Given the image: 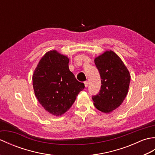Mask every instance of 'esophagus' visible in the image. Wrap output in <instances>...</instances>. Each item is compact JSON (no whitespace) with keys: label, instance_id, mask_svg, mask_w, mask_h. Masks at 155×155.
I'll return each instance as SVG.
<instances>
[{"label":"esophagus","instance_id":"obj_1","mask_svg":"<svg viewBox=\"0 0 155 155\" xmlns=\"http://www.w3.org/2000/svg\"><path fill=\"white\" fill-rule=\"evenodd\" d=\"M88 85V81H85L84 82V86L86 87H87Z\"/></svg>","mask_w":155,"mask_h":155}]
</instances>
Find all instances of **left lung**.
<instances>
[{
  "label": "left lung",
  "instance_id": "left-lung-1",
  "mask_svg": "<svg viewBox=\"0 0 155 155\" xmlns=\"http://www.w3.org/2000/svg\"><path fill=\"white\" fill-rule=\"evenodd\" d=\"M94 63L102 84L99 93L92 98L98 110L109 113L123 103L129 88L130 75L120 57L112 51L95 58Z\"/></svg>",
  "mask_w": 155,
  "mask_h": 155
}]
</instances>
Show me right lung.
<instances>
[{
  "label": "right lung",
  "instance_id": "1",
  "mask_svg": "<svg viewBox=\"0 0 155 155\" xmlns=\"http://www.w3.org/2000/svg\"><path fill=\"white\" fill-rule=\"evenodd\" d=\"M69 58L57 51L47 52L32 75L35 96L48 113L61 116L74 103L85 87L68 68Z\"/></svg>",
  "mask_w": 155,
  "mask_h": 155
}]
</instances>
